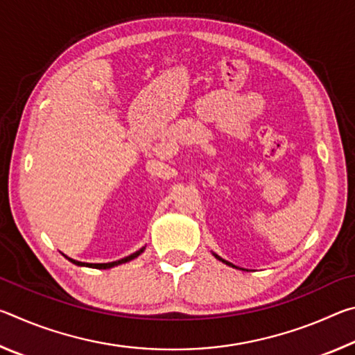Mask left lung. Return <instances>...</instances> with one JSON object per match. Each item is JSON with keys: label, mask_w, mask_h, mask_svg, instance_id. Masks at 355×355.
Listing matches in <instances>:
<instances>
[{"label": "left lung", "mask_w": 355, "mask_h": 355, "mask_svg": "<svg viewBox=\"0 0 355 355\" xmlns=\"http://www.w3.org/2000/svg\"><path fill=\"white\" fill-rule=\"evenodd\" d=\"M216 258H218V260H220L222 263H225V264H228V266H232V268H236V266H233V264L232 263H228V261H225V260H222V258L220 257H218V255H216V254H213Z\"/></svg>", "instance_id": "1"}]
</instances>
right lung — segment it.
<instances>
[{
  "label": "right lung",
  "instance_id": "obj_1",
  "mask_svg": "<svg viewBox=\"0 0 355 355\" xmlns=\"http://www.w3.org/2000/svg\"><path fill=\"white\" fill-rule=\"evenodd\" d=\"M144 249H146V248H142V249H139L137 252H135V254H131V255H128V257L122 258V260L111 261V263H83V261H76V260H73V258H69V257H65V255H64V257L67 258L69 261H71L73 264H76V266H89V268H95V269H110V268L117 266V264H122V263H127V261L135 260L136 257H139V255L142 254Z\"/></svg>",
  "mask_w": 355,
  "mask_h": 355
}]
</instances>
